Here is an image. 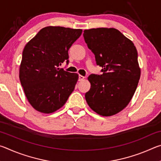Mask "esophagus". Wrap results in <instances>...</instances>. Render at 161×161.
<instances>
[{
    "instance_id": "obj_1",
    "label": "esophagus",
    "mask_w": 161,
    "mask_h": 161,
    "mask_svg": "<svg viewBox=\"0 0 161 161\" xmlns=\"http://www.w3.org/2000/svg\"><path fill=\"white\" fill-rule=\"evenodd\" d=\"M84 76H82V75H80V76H79V81H82V80H84Z\"/></svg>"
}]
</instances>
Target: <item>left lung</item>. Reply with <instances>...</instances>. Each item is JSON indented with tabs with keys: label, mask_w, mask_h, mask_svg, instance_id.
Returning <instances> with one entry per match:
<instances>
[{
	"label": "left lung",
	"mask_w": 161,
	"mask_h": 161,
	"mask_svg": "<svg viewBox=\"0 0 161 161\" xmlns=\"http://www.w3.org/2000/svg\"><path fill=\"white\" fill-rule=\"evenodd\" d=\"M83 36L97 64L102 67V75L89 76L91 88L86 101L99 115H114L129 104L137 88L141 76L137 50L115 28L85 30Z\"/></svg>",
	"instance_id": "8db88e82"
}]
</instances>
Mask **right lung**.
Segmentation results:
<instances>
[{
    "label": "right lung",
    "instance_id": "1",
    "mask_svg": "<svg viewBox=\"0 0 161 161\" xmlns=\"http://www.w3.org/2000/svg\"><path fill=\"white\" fill-rule=\"evenodd\" d=\"M81 32V29L45 27L25 46L19 77L35 109L53 113L63 107L74 91L78 75L59 67L69 63L68 50Z\"/></svg>",
    "mask_w": 161,
    "mask_h": 161
}]
</instances>
